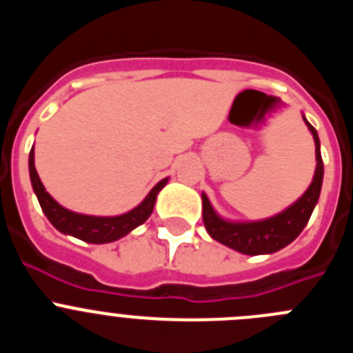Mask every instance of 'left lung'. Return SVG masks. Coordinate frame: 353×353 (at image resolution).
I'll return each mask as SVG.
<instances>
[{
	"instance_id": "1",
	"label": "left lung",
	"mask_w": 353,
	"mask_h": 353,
	"mask_svg": "<svg viewBox=\"0 0 353 353\" xmlns=\"http://www.w3.org/2000/svg\"><path fill=\"white\" fill-rule=\"evenodd\" d=\"M305 125L311 130L314 139V154H316V170L311 185L307 191L301 196L293 205H290L286 210L272 215L269 219L261 221H228L221 217L212 207L208 196L201 194L203 199V223L207 228L208 235L221 244L235 249L242 254H272L279 249L286 248L290 242L297 239L304 226L310 221L314 207L320 198L323 182V161L320 154V139L311 125L305 120Z\"/></svg>"
}]
</instances>
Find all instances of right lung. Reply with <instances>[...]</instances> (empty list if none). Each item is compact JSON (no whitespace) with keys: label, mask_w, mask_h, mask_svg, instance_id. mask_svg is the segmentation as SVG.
<instances>
[{"label":"right lung","mask_w":353,"mask_h":353,"mask_svg":"<svg viewBox=\"0 0 353 353\" xmlns=\"http://www.w3.org/2000/svg\"><path fill=\"white\" fill-rule=\"evenodd\" d=\"M30 179L33 191H35L39 203L42 207V212L49 219V223L58 230V232L65 233V235L76 236V239L84 240L88 244H109L114 240L121 239V236L129 235L134 228H138L139 224L145 223L148 219L155 207V199H157L159 191L166 185L168 180L164 179L146 194L138 207H134L132 210L125 212V214L113 215V217H99V215H86L77 214L68 208L61 207L42 185L39 179V173L35 170V152L31 148L30 152Z\"/></svg>","instance_id":"right-lung-1"}]
</instances>
